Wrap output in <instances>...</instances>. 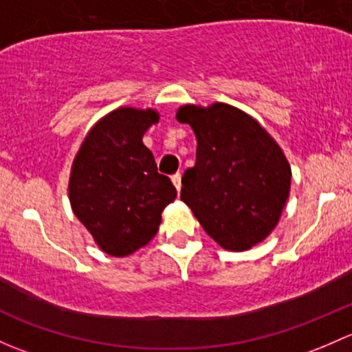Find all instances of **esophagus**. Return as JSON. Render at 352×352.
Returning a JSON list of instances; mask_svg holds the SVG:
<instances>
[{
    "label": "esophagus",
    "mask_w": 352,
    "mask_h": 352,
    "mask_svg": "<svg viewBox=\"0 0 352 352\" xmlns=\"http://www.w3.org/2000/svg\"><path fill=\"white\" fill-rule=\"evenodd\" d=\"M171 179H173V183H175L176 190L181 191V173H176V175H173Z\"/></svg>",
    "instance_id": "1"
}]
</instances>
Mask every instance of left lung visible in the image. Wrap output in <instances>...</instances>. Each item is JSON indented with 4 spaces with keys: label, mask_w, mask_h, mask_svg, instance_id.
<instances>
[{
    "label": "left lung",
    "mask_w": 352,
    "mask_h": 352,
    "mask_svg": "<svg viewBox=\"0 0 352 352\" xmlns=\"http://www.w3.org/2000/svg\"><path fill=\"white\" fill-rule=\"evenodd\" d=\"M176 118L197 135V162L184 171L181 200L223 249L245 251L264 241L292 183L280 146L254 118L226 103L181 107Z\"/></svg>",
    "instance_id": "left-lung-1"
}]
</instances>
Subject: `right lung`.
Wrapping results in <instances>:
<instances>
[{
	"mask_svg": "<svg viewBox=\"0 0 352 352\" xmlns=\"http://www.w3.org/2000/svg\"><path fill=\"white\" fill-rule=\"evenodd\" d=\"M157 122L159 113L151 108L113 110L89 130L72 162V212L110 256H129L149 244L162 210L176 198L171 179L159 175L142 142Z\"/></svg>",
	"mask_w": 352,
	"mask_h": 352,
	"instance_id": "1",
	"label": "right lung"
}]
</instances>
